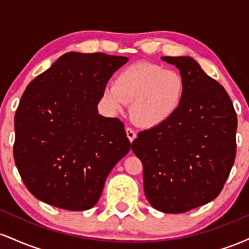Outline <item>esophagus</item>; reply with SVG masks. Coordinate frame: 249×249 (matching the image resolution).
I'll list each match as a JSON object with an SVG mask.
<instances>
[{
	"mask_svg": "<svg viewBox=\"0 0 249 249\" xmlns=\"http://www.w3.org/2000/svg\"><path fill=\"white\" fill-rule=\"evenodd\" d=\"M125 131H126V136H127L128 141L132 142L137 137V134H136V132H134V130H133V128H131V127H126V128H125Z\"/></svg>",
	"mask_w": 249,
	"mask_h": 249,
	"instance_id": "34e87169",
	"label": "esophagus"
}]
</instances>
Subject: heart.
<instances>
[{
	"instance_id": "b5f03b06",
	"label": "heart",
	"mask_w": 249,
	"mask_h": 249,
	"mask_svg": "<svg viewBox=\"0 0 249 249\" xmlns=\"http://www.w3.org/2000/svg\"><path fill=\"white\" fill-rule=\"evenodd\" d=\"M185 82L177 70L139 62L124 68L115 83L103 90L105 104L123 112L131 103V116L142 127H156L170 121L181 107Z\"/></svg>"
}]
</instances>
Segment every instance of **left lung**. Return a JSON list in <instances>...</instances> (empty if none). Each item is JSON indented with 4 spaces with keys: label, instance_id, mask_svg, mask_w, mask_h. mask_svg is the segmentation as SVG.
Listing matches in <instances>:
<instances>
[{
    "label": "left lung",
    "instance_id": "obj_1",
    "mask_svg": "<svg viewBox=\"0 0 249 249\" xmlns=\"http://www.w3.org/2000/svg\"><path fill=\"white\" fill-rule=\"evenodd\" d=\"M185 82L181 107L170 121L139 132L133 153L144 167V192L162 213H185L219 196L236 152L233 103L190 56L161 57Z\"/></svg>",
    "mask_w": 249,
    "mask_h": 249
}]
</instances>
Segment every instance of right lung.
<instances>
[{"label": "right lung", "instance_id": "1", "mask_svg": "<svg viewBox=\"0 0 249 249\" xmlns=\"http://www.w3.org/2000/svg\"><path fill=\"white\" fill-rule=\"evenodd\" d=\"M127 61L71 51L29 83L15 115L14 159L35 198L68 211L97 204L131 146L124 124L97 107L108 79Z\"/></svg>", "mask_w": 249, "mask_h": 249}]
</instances>
